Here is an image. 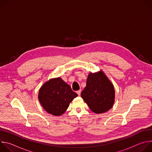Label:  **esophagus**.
Returning a JSON list of instances; mask_svg holds the SVG:
<instances>
[{
	"label": "esophagus",
	"mask_w": 152,
	"mask_h": 152,
	"mask_svg": "<svg viewBox=\"0 0 152 152\" xmlns=\"http://www.w3.org/2000/svg\"><path fill=\"white\" fill-rule=\"evenodd\" d=\"M80 93H81V90H78L76 91V93L78 94V96H80Z\"/></svg>",
	"instance_id": "esophagus-1"
}]
</instances>
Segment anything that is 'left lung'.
<instances>
[{
    "instance_id": "left-lung-1",
    "label": "left lung",
    "mask_w": 152,
    "mask_h": 152,
    "mask_svg": "<svg viewBox=\"0 0 152 152\" xmlns=\"http://www.w3.org/2000/svg\"><path fill=\"white\" fill-rule=\"evenodd\" d=\"M81 97L92 112L106 113L111 109L114 103V85L102 70L96 73L90 72Z\"/></svg>"
}]
</instances>
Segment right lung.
<instances>
[{
    "instance_id": "right-lung-1",
    "label": "right lung",
    "mask_w": 152,
    "mask_h": 152,
    "mask_svg": "<svg viewBox=\"0 0 152 152\" xmlns=\"http://www.w3.org/2000/svg\"><path fill=\"white\" fill-rule=\"evenodd\" d=\"M77 96L70 86L59 77L52 78L43 84L39 90L38 98L49 114L61 116Z\"/></svg>"
}]
</instances>
